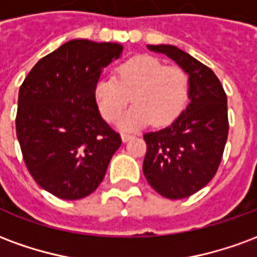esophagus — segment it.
I'll return each mask as SVG.
<instances>
[{"mask_svg":"<svg viewBox=\"0 0 257 257\" xmlns=\"http://www.w3.org/2000/svg\"><path fill=\"white\" fill-rule=\"evenodd\" d=\"M121 138H122V142H128V140H131L134 136L131 134H121Z\"/></svg>","mask_w":257,"mask_h":257,"instance_id":"34e87169","label":"esophagus"}]
</instances>
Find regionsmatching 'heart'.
<instances>
[{"label": "heart", "mask_w": 257, "mask_h": 257, "mask_svg": "<svg viewBox=\"0 0 257 257\" xmlns=\"http://www.w3.org/2000/svg\"><path fill=\"white\" fill-rule=\"evenodd\" d=\"M103 118L115 122L132 96L135 106L119 119L122 129H136L151 121L156 126L172 123L183 112L190 97V79L183 68L140 55L128 59L114 77L97 79L93 88Z\"/></svg>", "instance_id": "b5f03b06"}]
</instances>
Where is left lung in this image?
<instances>
[{"label":"left lung","instance_id":"1","mask_svg":"<svg viewBox=\"0 0 257 257\" xmlns=\"http://www.w3.org/2000/svg\"><path fill=\"white\" fill-rule=\"evenodd\" d=\"M189 74L190 103L172 125L149 132L143 172L153 189L171 199L186 198L213 179L228 135L227 96L216 74L172 45H149Z\"/></svg>","mask_w":257,"mask_h":257}]
</instances>
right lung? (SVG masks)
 Instances as JSON below:
<instances>
[{
	"label": "right lung",
	"instance_id": "obj_1",
	"mask_svg": "<svg viewBox=\"0 0 257 257\" xmlns=\"http://www.w3.org/2000/svg\"><path fill=\"white\" fill-rule=\"evenodd\" d=\"M119 44L73 40L42 58L19 89L16 135L29 172L53 195L95 191L122 140L101 118L93 88Z\"/></svg>",
	"mask_w": 257,
	"mask_h": 257
}]
</instances>
